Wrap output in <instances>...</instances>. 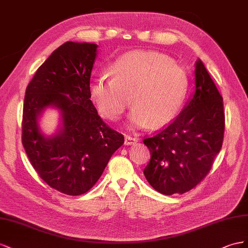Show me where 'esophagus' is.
<instances>
[{
  "mask_svg": "<svg viewBox=\"0 0 248 248\" xmlns=\"http://www.w3.org/2000/svg\"><path fill=\"white\" fill-rule=\"evenodd\" d=\"M137 142V139L134 138L132 136L125 135L124 136V145H133Z\"/></svg>",
  "mask_w": 248,
  "mask_h": 248,
  "instance_id": "esophagus-1",
  "label": "esophagus"
}]
</instances>
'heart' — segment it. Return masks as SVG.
Listing matches in <instances>:
<instances>
[{
	"label": "heart",
	"instance_id": "b5f03b06",
	"mask_svg": "<svg viewBox=\"0 0 248 248\" xmlns=\"http://www.w3.org/2000/svg\"><path fill=\"white\" fill-rule=\"evenodd\" d=\"M111 79L96 77L89 83V95L100 114L116 120L129 104L134 105L128 128L151 124L160 128L179 114L188 91V77L167 56L151 51H133L109 66Z\"/></svg>",
	"mask_w": 248,
	"mask_h": 248
}]
</instances>
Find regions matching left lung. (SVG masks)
I'll use <instances>...</instances> for the list:
<instances>
[{
	"label": "left lung",
	"mask_w": 248,
	"mask_h": 248,
	"mask_svg": "<svg viewBox=\"0 0 248 248\" xmlns=\"http://www.w3.org/2000/svg\"><path fill=\"white\" fill-rule=\"evenodd\" d=\"M194 91L173 122L143 143L151 152L144 176L165 195L185 193L207 173L222 146V96L201 59L195 62Z\"/></svg>",
	"instance_id": "left-lung-1"
}]
</instances>
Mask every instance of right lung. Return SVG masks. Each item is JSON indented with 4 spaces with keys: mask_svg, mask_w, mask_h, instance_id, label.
Instances as JSON below:
<instances>
[{
    "mask_svg": "<svg viewBox=\"0 0 248 248\" xmlns=\"http://www.w3.org/2000/svg\"><path fill=\"white\" fill-rule=\"evenodd\" d=\"M97 45L67 41L45 61L26 89L22 141L32 166L49 187L81 195L101 178L111 155L124 142L98 116L90 100ZM58 109L59 128L42 132L46 108Z\"/></svg>",
    "mask_w": 248,
    "mask_h": 248,
    "instance_id": "1",
    "label": "right lung"
}]
</instances>
